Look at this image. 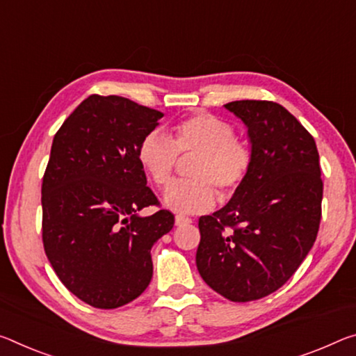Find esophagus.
Instances as JSON below:
<instances>
[{
  "instance_id": "1",
  "label": "esophagus",
  "mask_w": 356,
  "mask_h": 356,
  "mask_svg": "<svg viewBox=\"0 0 356 356\" xmlns=\"http://www.w3.org/2000/svg\"><path fill=\"white\" fill-rule=\"evenodd\" d=\"M193 220H191L190 217H185V216H176V225L177 227H182V225H190Z\"/></svg>"
}]
</instances>
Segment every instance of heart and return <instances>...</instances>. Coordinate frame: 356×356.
Returning <instances> with one entry per match:
<instances>
[{
  "label": "heart",
  "instance_id": "obj_1",
  "mask_svg": "<svg viewBox=\"0 0 356 356\" xmlns=\"http://www.w3.org/2000/svg\"><path fill=\"white\" fill-rule=\"evenodd\" d=\"M193 155L188 180L174 182L165 193V204L179 213H200L238 193L249 179L255 154L245 139L234 136V127L209 112H198L174 123L171 138L160 131L145 134L138 147V161L158 188L166 187L179 158Z\"/></svg>",
  "mask_w": 356,
  "mask_h": 356
}]
</instances>
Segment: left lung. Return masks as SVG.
Listing matches in <instances>:
<instances>
[{
	"instance_id": "left-lung-1",
	"label": "left lung",
	"mask_w": 356,
	"mask_h": 356,
	"mask_svg": "<svg viewBox=\"0 0 356 356\" xmlns=\"http://www.w3.org/2000/svg\"><path fill=\"white\" fill-rule=\"evenodd\" d=\"M225 107L249 128L255 163L227 206L200 217L196 268L213 291L247 302L286 284L312 249L323 180L312 134L284 106L242 99Z\"/></svg>"
}]
</instances>
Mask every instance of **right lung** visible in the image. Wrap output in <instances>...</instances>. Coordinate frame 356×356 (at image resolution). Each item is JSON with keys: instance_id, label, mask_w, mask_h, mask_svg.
I'll use <instances>...</instances> for the list:
<instances>
[{"instance_id": "right-lung-1", "label": "right lung", "mask_w": 356, "mask_h": 356, "mask_svg": "<svg viewBox=\"0 0 356 356\" xmlns=\"http://www.w3.org/2000/svg\"><path fill=\"white\" fill-rule=\"evenodd\" d=\"M161 117L128 98L90 95L55 133L42 177L44 250L66 289L97 309L147 289L152 245L174 227L138 161ZM149 205L159 211L139 218Z\"/></svg>"}]
</instances>
